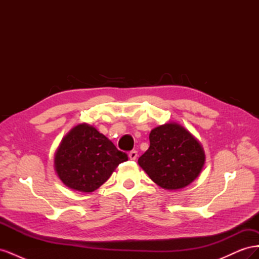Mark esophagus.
I'll return each instance as SVG.
<instances>
[{
    "mask_svg": "<svg viewBox=\"0 0 259 259\" xmlns=\"http://www.w3.org/2000/svg\"><path fill=\"white\" fill-rule=\"evenodd\" d=\"M137 151H135V150H133V151H131L130 153H128V158L131 159V160H136V158H137Z\"/></svg>",
    "mask_w": 259,
    "mask_h": 259,
    "instance_id": "34e87169",
    "label": "esophagus"
}]
</instances>
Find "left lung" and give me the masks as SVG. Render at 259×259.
<instances>
[{
    "mask_svg": "<svg viewBox=\"0 0 259 259\" xmlns=\"http://www.w3.org/2000/svg\"><path fill=\"white\" fill-rule=\"evenodd\" d=\"M150 147L138 159L139 166L163 189L176 190L190 185L205 162L201 144L177 123L155 127L149 135Z\"/></svg>",
    "mask_w": 259,
    "mask_h": 259,
    "instance_id": "obj_1",
    "label": "left lung"
}]
</instances>
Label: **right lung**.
Here are the masks:
<instances>
[{
    "label": "right lung",
    "mask_w": 259,
    "mask_h": 259,
    "mask_svg": "<svg viewBox=\"0 0 259 259\" xmlns=\"http://www.w3.org/2000/svg\"><path fill=\"white\" fill-rule=\"evenodd\" d=\"M128 160L111 140L82 123L62 138L55 153V170L70 189L93 192L105 184L120 163Z\"/></svg>",
    "instance_id": "add662e5"
}]
</instances>
